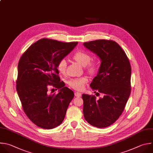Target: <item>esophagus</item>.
<instances>
[{
	"instance_id": "esophagus-1",
	"label": "esophagus",
	"mask_w": 153,
	"mask_h": 153,
	"mask_svg": "<svg viewBox=\"0 0 153 153\" xmlns=\"http://www.w3.org/2000/svg\"><path fill=\"white\" fill-rule=\"evenodd\" d=\"M75 96L76 97H81V94L79 92H75Z\"/></svg>"
}]
</instances>
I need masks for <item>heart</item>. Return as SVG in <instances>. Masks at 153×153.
I'll list each match as a JSON object with an SVG mask.
<instances>
[{
    "instance_id": "heart-1",
    "label": "heart",
    "mask_w": 153,
    "mask_h": 153,
    "mask_svg": "<svg viewBox=\"0 0 153 153\" xmlns=\"http://www.w3.org/2000/svg\"><path fill=\"white\" fill-rule=\"evenodd\" d=\"M72 58L80 65L85 66L90 73H94L97 69V63L95 61H90V55L85 51H78L72 56ZM67 62L66 59L59 60L57 65V69L61 74H65L66 71ZM88 81L87 76H82L71 79L69 81V85L77 90H82L85 83Z\"/></svg>"
}]
</instances>
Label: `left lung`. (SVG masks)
Wrapping results in <instances>:
<instances>
[{"label": "left lung", "mask_w": 153, "mask_h": 153, "mask_svg": "<svg viewBox=\"0 0 153 153\" xmlns=\"http://www.w3.org/2000/svg\"><path fill=\"white\" fill-rule=\"evenodd\" d=\"M83 45L101 60L97 75L90 86L104 94L99 100L82 94L84 117L92 126L107 127L121 115L130 97L131 66L125 52L114 41L97 40Z\"/></svg>", "instance_id": "obj_1"}]
</instances>
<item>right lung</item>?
I'll return each instance as SVG.
<instances>
[{"mask_svg":"<svg viewBox=\"0 0 153 153\" xmlns=\"http://www.w3.org/2000/svg\"><path fill=\"white\" fill-rule=\"evenodd\" d=\"M43 39L30 46L18 64L16 89L23 109L33 123L44 129H52L63 121L74 97V91L60 82L57 65L77 45ZM49 85L59 89L49 94Z\"/></svg>","mask_w":153,"mask_h":153,"instance_id":"obj_1","label":"right lung"}]
</instances>
